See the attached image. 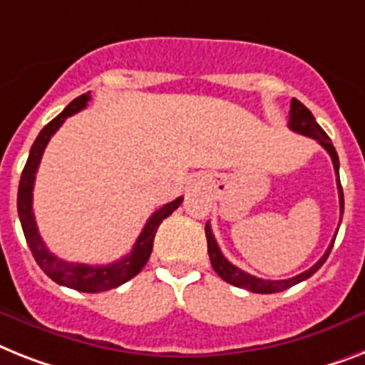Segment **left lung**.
<instances>
[{
    "instance_id": "8db88e82",
    "label": "left lung",
    "mask_w": 365,
    "mask_h": 365,
    "mask_svg": "<svg viewBox=\"0 0 365 365\" xmlns=\"http://www.w3.org/2000/svg\"><path fill=\"white\" fill-rule=\"evenodd\" d=\"M289 128L293 132H298V134L302 135H308V138H313V140H317L321 145L327 149V153L330 155L332 158V164H334V171H336V180H338V194H339V210H341L343 215V190H341V182H339V158H338V153L334 149L332 145V140L328 138L327 132L317 125L315 121V117L312 115V111L308 108L304 106L302 102L293 98L291 101V111H289ZM341 222V218H339ZM339 230V227H338ZM205 235H207V250H209V257H210V263H212V269L216 270L220 278L227 282V284L235 285V287H240V289H246V291H252V293H261V294H270V293H279V291H285V289L293 287V285L300 284L304 279H308L309 276L317 272L321 267L324 264V261L328 259L330 252H332V246H334V240H336V235H334L332 242L328 246V250L324 252V255L319 259L317 263L313 264L312 269H308L306 272L298 274L294 278H289V279H263V278H255L252 274L244 272L240 270L239 267H235L233 263H230L227 259L224 257L222 254V250L218 248V242H216L215 235H212V230H210V224L207 222L205 225Z\"/></svg>"
}]
</instances>
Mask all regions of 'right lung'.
I'll list each match as a JSON object with an SVG mask.
<instances>
[{"mask_svg":"<svg viewBox=\"0 0 365 365\" xmlns=\"http://www.w3.org/2000/svg\"><path fill=\"white\" fill-rule=\"evenodd\" d=\"M91 101V93L78 96L68 104L65 110L48 123L37 135V140L31 145L27 162L24 165L22 177H20V186H18V216H20V224H22L24 235L29 244L33 257L37 261V264L44 270L48 278H52L56 284L65 285V287L76 289L81 293H102V291H110L113 287H119L130 278H134L135 274H140L141 269L145 267L147 261L153 252V242H155V235L158 225L162 224V220L179 209V205L182 203V197H177L175 201L164 205L162 209H158L155 215L147 220L145 227L140 233L138 240H135L134 248L128 255L115 261L111 264H86V263H68L63 261L57 255H53L50 250L46 248L44 240L38 235L37 224H35V216H33V186H35V175H37L38 164H41L42 153L46 149L48 141L57 132V128L65 123V119L87 106V102Z\"/></svg>","mask_w":365,"mask_h":365,"instance_id":"right-lung-1","label":"right lung"}]
</instances>
